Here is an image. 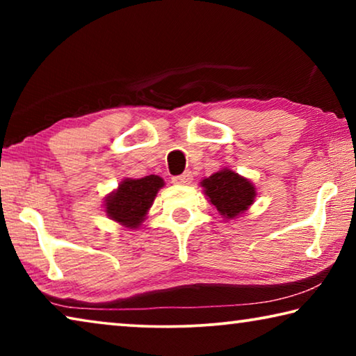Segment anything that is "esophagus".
I'll return each mask as SVG.
<instances>
[{
    "label": "esophagus",
    "instance_id": "obj_1",
    "mask_svg": "<svg viewBox=\"0 0 356 356\" xmlns=\"http://www.w3.org/2000/svg\"><path fill=\"white\" fill-rule=\"evenodd\" d=\"M191 180H193L191 171H185L184 174H180V176H174L172 177V184H176V185H188Z\"/></svg>",
    "mask_w": 356,
    "mask_h": 356
}]
</instances>
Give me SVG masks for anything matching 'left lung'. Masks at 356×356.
<instances>
[{
	"label": "left lung",
	"mask_w": 356,
	"mask_h": 356,
	"mask_svg": "<svg viewBox=\"0 0 356 356\" xmlns=\"http://www.w3.org/2000/svg\"><path fill=\"white\" fill-rule=\"evenodd\" d=\"M210 202L225 218H236L245 212L254 201L256 190L250 180L240 177L238 174L229 170L215 172L209 179L202 180Z\"/></svg>",
	"instance_id": "1"
}]
</instances>
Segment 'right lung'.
Wrapping results in <instances>:
<instances>
[{
    "label": "right lung",
    "instance_id": "add662e5",
    "mask_svg": "<svg viewBox=\"0 0 356 356\" xmlns=\"http://www.w3.org/2000/svg\"><path fill=\"white\" fill-rule=\"evenodd\" d=\"M161 186L163 179L159 176L125 179L118 191L106 197L108 216L125 227L140 226Z\"/></svg>",
    "mask_w": 356,
    "mask_h": 356
}]
</instances>
